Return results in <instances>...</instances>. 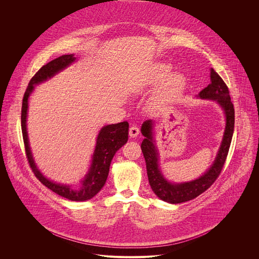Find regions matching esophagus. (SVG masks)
<instances>
[{
  "instance_id": "34e87169",
  "label": "esophagus",
  "mask_w": 259,
  "mask_h": 259,
  "mask_svg": "<svg viewBox=\"0 0 259 259\" xmlns=\"http://www.w3.org/2000/svg\"><path fill=\"white\" fill-rule=\"evenodd\" d=\"M138 134H139V129H138L136 126L130 127V129H129V136H130L131 138L136 137Z\"/></svg>"
}]
</instances>
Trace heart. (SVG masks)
Segmentation results:
<instances>
[{
  "mask_svg": "<svg viewBox=\"0 0 259 259\" xmlns=\"http://www.w3.org/2000/svg\"><path fill=\"white\" fill-rule=\"evenodd\" d=\"M171 72L170 66L166 64H159L156 67L154 81L161 82L165 79L161 87L156 93L153 104L157 109H161L175 101L187 87V81L180 73Z\"/></svg>",
  "mask_w": 259,
  "mask_h": 259,
  "instance_id": "b5f03b06",
  "label": "heart"
}]
</instances>
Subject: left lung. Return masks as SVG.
Masks as SVG:
<instances>
[{
    "label": "left lung",
    "mask_w": 259,
    "mask_h": 259,
    "mask_svg": "<svg viewBox=\"0 0 259 259\" xmlns=\"http://www.w3.org/2000/svg\"><path fill=\"white\" fill-rule=\"evenodd\" d=\"M210 84L197 95V98L214 100L218 103L226 117V128L215 160L210 168L197 179L179 183L167 180L159 165L160 155L154 133L155 123L152 120H147L141 126V133L144 136L141 150L146 163L150 186L156 196L167 203L179 204L188 202L208 190L220 174L228 157L235 127L234 104L231 101L228 86L213 68L210 69Z\"/></svg>",
    "instance_id": "8db88e82"
}]
</instances>
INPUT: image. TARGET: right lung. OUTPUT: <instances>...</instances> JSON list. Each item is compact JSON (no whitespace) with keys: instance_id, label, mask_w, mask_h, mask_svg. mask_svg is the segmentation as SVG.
Returning <instances> with one entry per match:
<instances>
[{"instance_id":"right-lung-1","label":"right lung","mask_w":259,"mask_h":259,"mask_svg":"<svg viewBox=\"0 0 259 259\" xmlns=\"http://www.w3.org/2000/svg\"><path fill=\"white\" fill-rule=\"evenodd\" d=\"M75 61H77V58L73 56V54H65L59 56L58 58H55L52 61L45 64L44 66H42L38 70V72L31 78L22 100L21 130L26 157L35 177L38 178L46 188H48L55 194L63 198H66L70 201L82 202L92 199L103 188L108 176L110 163H112L115 154L128 140L129 124L127 122H122L118 124L106 125L100 129L96 138V144L92 155L90 167L85 176L83 177V179H81L79 187L77 188H73L71 184L54 182L43 175V173L40 171L38 167H36L34 163L29 146L26 128L28 99L30 94L34 90V86L53 78L58 72L68 67Z\"/></svg>"}]
</instances>
